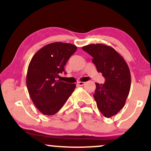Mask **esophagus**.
Instances as JSON below:
<instances>
[{
  "instance_id": "34e87169",
  "label": "esophagus",
  "mask_w": 151,
  "mask_h": 151,
  "mask_svg": "<svg viewBox=\"0 0 151 151\" xmlns=\"http://www.w3.org/2000/svg\"><path fill=\"white\" fill-rule=\"evenodd\" d=\"M84 84H85V82H84V81H79V82H77V85L79 86H83Z\"/></svg>"
}]
</instances>
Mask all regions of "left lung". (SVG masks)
<instances>
[{
	"label": "left lung",
	"mask_w": 151,
	"mask_h": 151,
	"mask_svg": "<svg viewBox=\"0 0 151 151\" xmlns=\"http://www.w3.org/2000/svg\"><path fill=\"white\" fill-rule=\"evenodd\" d=\"M82 50L92 57L98 72L105 78L104 84L95 83L93 97L99 110L106 118L116 115L125 105L131 88L128 65L113 47L106 45H88Z\"/></svg>",
	"instance_id": "8db88e82"
}]
</instances>
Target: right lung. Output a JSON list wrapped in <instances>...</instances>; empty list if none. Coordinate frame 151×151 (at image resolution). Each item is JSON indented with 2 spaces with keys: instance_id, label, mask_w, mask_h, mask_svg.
Wrapping results in <instances>:
<instances>
[{
  "instance_id": "add662e5",
  "label": "right lung",
  "mask_w": 151,
  "mask_h": 151,
  "mask_svg": "<svg viewBox=\"0 0 151 151\" xmlns=\"http://www.w3.org/2000/svg\"><path fill=\"white\" fill-rule=\"evenodd\" d=\"M77 47L70 43L53 42L35 54L27 69L26 84L31 99L44 115H54L62 108L76 87L58 80L67 62Z\"/></svg>"
}]
</instances>
